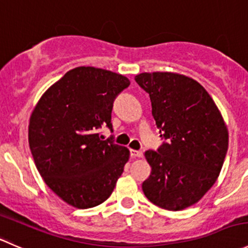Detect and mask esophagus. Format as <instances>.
<instances>
[{"mask_svg":"<svg viewBox=\"0 0 248 248\" xmlns=\"http://www.w3.org/2000/svg\"><path fill=\"white\" fill-rule=\"evenodd\" d=\"M130 155H131L132 158H141L142 152L136 151V149H130Z\"/></svg>","mask_w":248,"mask_h":248,"instance_id":"esophagus-1","label":"esophagus"}]
</instances>
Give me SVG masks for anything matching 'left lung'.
<instances>
[{"label":"left lung","mask_w":248,"mask_h":248,"mask_svg":"<svg viewBox=\"0 0 248 248\" xmlns=\"http://www.w3.org/2000/svg\"><path fill=\"white\" fill-rule=\"evenodd\" d=\"M149 94L160 136L158 151H146L151 175L142 190L169 211L197 204L217 181L228 151V127L200 83L173 72H143L135 77Z\"/></svg>","instance_id":"obj_1"}]
</instances>
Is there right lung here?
Wrapping results in <instances>:
<instances>
[{
	"label": "right lung",
	"instance_id": "obj_1",
	"mask_svg": "<svg viewBox=\"0 0 248 248\" xmlns=\"http://www.w3.org/2000/svg\"><path fill=\"white\" fill-rule=\"evenodd\" d=\"M130 85L125 76L79 66L46 90L29 123V144L46 185L68 205L89 208L113 192L130 152L102 140L112 129L117 95Z\"/></svg>",
	"mask_w": 248,
	"mask_h": 248
}]
</instances>
